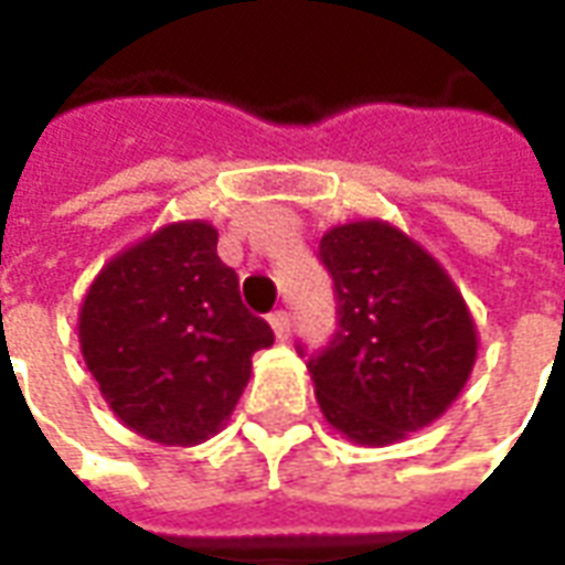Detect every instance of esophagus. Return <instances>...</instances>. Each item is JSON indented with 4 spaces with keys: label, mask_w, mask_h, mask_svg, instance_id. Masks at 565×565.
I'll use <instances>...</instances> for the list:
<instances>
[{
    "label": "esophagus",
    "mask_w": 565,
    "mask_h": 565,
    "mask_svg": "<svg viewBox=\"0 0 565 565\" xmlns=\"http://www.w3.org/2000/svg\"><path fill=\"white\" fill-rule=\"evenodd\" d=\"M269 323H271V330H275V339H278V342L290 339V315H287L284 308L281 311H271Z\"/></svg>",
    "instance_id": "34e87169"
}]
</instances>
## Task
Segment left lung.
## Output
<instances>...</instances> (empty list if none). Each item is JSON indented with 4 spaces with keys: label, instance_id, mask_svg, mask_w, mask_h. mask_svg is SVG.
<instances>
[{
    "label": "left lung",
    "instance_id": "left-lung-1",
    "mask_svg": "<svg viewBox=\"0 0 565 565\" xmlns=\"http://www.w3.org/2000/svg\"><path fill=\"white\" fill-rule=\"evenodd\" d=\"M318 257L332 275L339 330L308 356V372L330 426L381 448L445 415L478 354L475 320L448 271L384 221L335 226Z\"/></svg>",
    "mask_w": 565,
    "mask_h": 565
}]
</instances>
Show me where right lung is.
Listing matches in <instances>:
<instances>
[{
  "mask_svg": "<svg viewBox=\"0 0 565 565\" xmlns=\"http://www.w3.org/2000/svg\"><path fill=\"white\" fill-rule=\"evenodd\" d=\"M84 363L129 429L196 445L233 415L250 356L275 342L238 296L205 221L162 226L105 266L78 315Z\"/></svg>",
  "mask_w": 565,
  "mask_h": 565,
  "instance_id": "obj_1",
  "label": "right lung"
}]
</instances>
